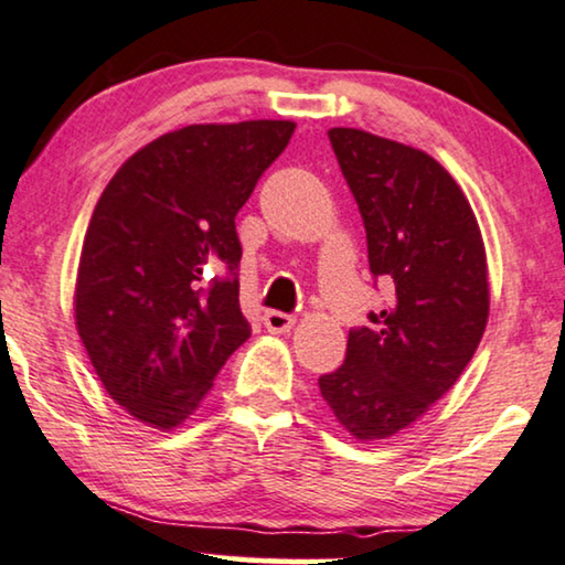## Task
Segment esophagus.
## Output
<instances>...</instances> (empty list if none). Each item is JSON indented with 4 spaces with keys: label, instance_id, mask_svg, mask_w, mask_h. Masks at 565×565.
<instances>
[{
    "label": "esophagus",
    "instance_id": "esophagus-1",
    "mask_svg": "<svg viewBox=\"0 0 565 565\" xmlns=\"http://www.w3.org/2000/svg\"><path fill=\"white\" fill-rule=\"evenodd\" d=\"M263 322H266V328L270 333H289L291 328H295V315H287V312H278V310H268L263 315Z\"/></svg>",
    "mask_w": 565,
    "mask_h": 565
}]
</instances>
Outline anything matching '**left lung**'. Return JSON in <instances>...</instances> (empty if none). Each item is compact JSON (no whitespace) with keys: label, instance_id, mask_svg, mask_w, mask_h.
I'll list each match as a JSON object with an SVG mask.
<instances>
[{"label":"left lung","instance_id":"left-lung-1","mask_svg":"<svg viewBox=\"0 0 565 565\" xmlns=\"http://www.w3.org/2000/svg\"><path fill=\"white\" fill-rule=\"evenodd\" d=\"M330 145L366 230L370 270L393 307L349 333L345 361L320 393L359 441L395 436L460 380L488 322V263L476 214L431 154L361 129Z\"/></svg>","mask_w":565,"mask_h":565}]
</instances>
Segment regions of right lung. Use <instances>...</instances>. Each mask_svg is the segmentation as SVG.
Returning a JSON list of instances; mask_svg holds the SVG:
<instances>
[{
    "label": "right lung",
    "mask_w": 565,
    "mask_h": 565,
    "mask_svg": "<svg viewBox=\"0 0 565 565\" xmlns=\"http://www.w3.org/2000/svg\"><path fill=\"white\" fill-rule=\"evenodd\" d=\"M291 120L193 124L120 164L79 255L74 320L108 395L170 431L250 338L235 216L289 145ZM227 269V277L218 270Z\"/></svg>",
    "instance_id": "1"
}]
</instances>
